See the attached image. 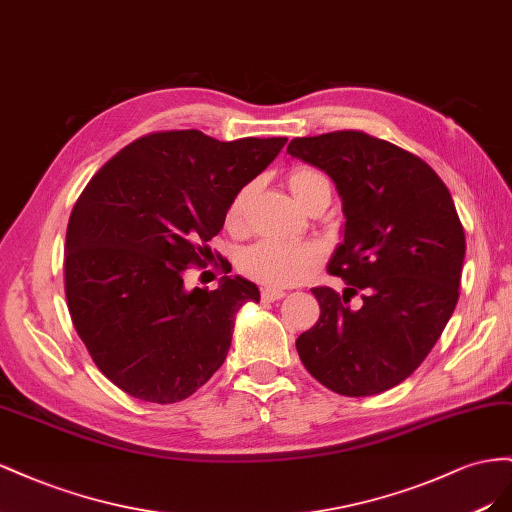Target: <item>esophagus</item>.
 <instances>
[{
  "mask_svg": "<svg viewBox=\"0 0 512 512\" xmlns=\"http://www.w3.org/2000/svg\"><path fill=\"white\" fill-rule=\"evenodd\" d=\"M261 298H264L266 302L281 300V298H285V291L279 287H261Z\"/></svg>",
  "mask_w": 512,
  "mask_h": 512,
  "instance_id": "1",
  "label": "esophagus"
}]
</instances>
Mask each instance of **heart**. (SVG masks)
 I'll return each instance as SVG.
<instances>
[{
    "mask_svg": "<svg viewBox=\"0 0 512 512\" xmlns=\"http://www.w3.org/2000/svg\"><path fill=\"white\" fill-rule=\"evenodd\" d=\"M287 186L294 199L302 208L321 195L330 193L328 180L317 169L311 167H296L289 173ZM248 191H240L227 210V223L231 227H238L242 223L244 203ZM324 255L319 244L313 242H300V244H287V242H272L261 240L253 246L242 251L238 266L240 270L257 283H264L268 287H287L304 281L311 274L313 266Z\"/></svg>",
    "mask_w": 512,
    "mask_h": 512,
    "instance_id": "heart-1",
    "label": "heart"
}]
</instances>
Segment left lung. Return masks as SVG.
I'll return each instance as SVG.
<instances>
[{"instance_id":"1","label":"left lung","mask_w":512,"mask_h":512,"mask_svg":"<svg viewBox=\"0 0 512 512\" xmlns=\"http://www.w3.org/2000/svg\"><path fill=\"white\" fill-rule=\"evenodd\" d=\"M287 152L326 171L343 201V242L328 272L343 294L311 289L317 324L296 349L319 384L371 397L410 377L459 300L465 233L425 160L360 130L298 137Z\"/></svg>"}]
</instances>
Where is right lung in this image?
<instances>
[{
    "mask_svg": "<svg viewBox=\"0 0 512 512\" xmlns=\"http://www.w3.org/2000/svg\"><path fill=\"white\" fill-rule=\"evenodd\" d=\"M287 143L218 141L201 130L145 135L102 167L72 208L64 287L100 373L150 403L191 397L227 358L236 313L259 302L242 276L184 287L203 266L229 203Z\"/></svg>",
    "mask_w": 512,
    "mask_h": 512,
    "instance_id": "add662e5",
    "label": "right lung"
}]
</instances>
